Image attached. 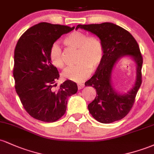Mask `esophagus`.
I'll use <instances>...</instances> for the list:
<instances>
[{"instance_id": "obj_1", "label": "esophagus", "mask_w": 154, "mask_h": 154, "mask_svg": "<svg viewBox=\"0 0 154 154\" xmlns=\"http://www.w3.org/2000/svg\"><path fill=\"white\" fill-rule=\"evenodd\" d=\"M77 87H78L79 90H81L85 87V85L82 84V83H79V84L77 85Z\"/></svg>"}]
</instances>
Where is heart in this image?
I'll return each instance as SVG.
<instances>
[{
  "label": "heart",
  "instance_id": "1",
  "mask_svg": "<svg viewBox=\"0 0 154 154\" xmlns=\"http://www.w3.org/2000/svg\"><path fill=\"white\" fill-rule=\"evenodd\" d=\"M68 46L77 49V63L75 66L67 67L62 72L63 78L74 82H82L91 75L92 69H95L101 63L103 48L99 40L94 37H88L79 31L72 32L63 40ZM51 63L57 68L64 66L61 48L59 43H54L49 51Z\"/></svg>",
  "mask_w": 154,
  "mask_h": 154
}]
</instances>
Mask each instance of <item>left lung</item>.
<instances>
[{"label":"left lung","mask_w":154,"mask_h":154,"mask_svg":"<svg viewBox=\"0 0 154 154\" xmlns=\"http://www.w3.org/2000/svg\"><path fill=\"white\" fill-rule=\"evenodd\" d=\"M79 28L96 35L103 48L101 63L95 75L85 83V86L95 88L97 93L95 99L88 104V110L100 123L109 124L122 119L132 109L142 83L143 58L138 44L128 31L111 22L78 24L76 29ZM125 56L131 57L135 62L136 78L130 91L119 94L112 86L111 76L116 63Z\"/></svg>","instance_id":"1"}]
</instances>
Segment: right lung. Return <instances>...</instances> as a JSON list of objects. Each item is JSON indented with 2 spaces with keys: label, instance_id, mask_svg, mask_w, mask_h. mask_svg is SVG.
<instances>
[{
  "label": "right lung",
  "instance_id": "obj_1",
  "mask_svg": "<svg viewBox=\"0 0 154 154\" xmlns=\"http://www.w3.org/2000/svg\"><path fill=\"white\" fill-rule=\"evenodd\" d=\"M74 29L40 22L28 29L16 45L13 71L16 92L26 112L40 121L59 119L66 112L67 98L77 92V84L69 79L54 89L59 74L49 58L52 44Z\"/></svg>",
  "mask_w": 154,
  "mask_h": 154
}]
</instances>
